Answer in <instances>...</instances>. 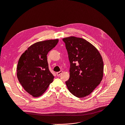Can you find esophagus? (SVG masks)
<instances>
[{"label": "esophagus", "mask_w": 125, "mask_h": 125, "mask_svg": "<svg viewBox=\"0 0 125 125\" xmlns=\"http://www.w3.org/2000/svg\"><path fill=\"white\" fill-rule=\"evenodd\" d=\"M63 73V71H60V72H57V76H59L61 74V73Z\"/></svg>", "instance_id": "34e87169"}]
</instances>
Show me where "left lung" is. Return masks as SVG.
Instances as JSON below:
<instances>
[{
  "label": "left lung",
  "mask_w": 125,
  "mask_h": 125,
  "mask_svg": "<svg viewBox=\"0 0 125 125\" xmlns=\"http://www.w3.org/2000/svg\"><path fill=\"white\" fill-rule=\"evenodd\" d=\"M70 62L68 90L78 98L89 95L101 81L103 60L98 50L86 40L75 36L63 39Z\"/></svg>",
  "instance_id": "1"
}]
</instances>
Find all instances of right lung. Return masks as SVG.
I'll return each mask as SVG.
<instances>
[{
    "mask_svg": "<svg viewBox=\"0 0 125 125\" xmlns=\"http://www.w3.org/2000/svg\"><path fill=\"white\" fill-rule=\"evenodd\" d=\"M59 42L58 39L36 42L23 53L18 60L17 77L24 90L38 97L43 95L53 81L49 70L47 55Z\"/></svg>",
    "mask_w": 125,
    "mask_h": 125,
    "instance_id": "1",
    "label": "right lung"
}]
</instances>
